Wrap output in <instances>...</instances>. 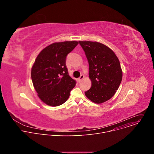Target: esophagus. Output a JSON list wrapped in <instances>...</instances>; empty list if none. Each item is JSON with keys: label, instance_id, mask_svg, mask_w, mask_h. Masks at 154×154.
Here are the masks:
<instances>
[{"label": "esophagus", "instance_id": "34e87169", "mask_svg": "<svg viewBox=\"0 0 154 154\" xmlns=\"http://www.w3.org/2000/svg\"><path fill=\"white\" fill-rule=\"evenodd\" d=\"M83 79H84V75H81L80 77L78 79V82H80Z\"/></svg>", "mask_w": 154, "mask_h": 154}]
</instances>
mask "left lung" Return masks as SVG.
<instances>
[{"label": "left lung", "instance_id": "1", "mask_svg": "<svg viewBox=\"0 0 154 154\" xmlns=\"http://www.w3.org/2000/svg\"><path fill=\"white\" fill-rule=\"evenodd\" d=\"M89 63L90 89L85 96L96 103L110 99L116 93L122 78L119 60L108 46L96 41H79Z\"/></svg>", "mask_w": 154, "mask_h": 154}]
</instances>
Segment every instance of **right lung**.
<instances>
[{
  "instance_id": "right-lung-1",
  "label": "right lung",
  "mask_w": 154,
  "mask_h": 154,
  "mask_svg": "<svg viewBox=\"0 0 154 154\" xmlns=\"http://www.w3.org/2000/svg\"><path fill=\"white\" fill-rule=\"evenodd\" d=\"M78 44L77 41L54 42L35 59L31 70L32 83L39 98L48 105L64 103L75 86L66 66V58Z\"/></svg>"
}]
</instances>
